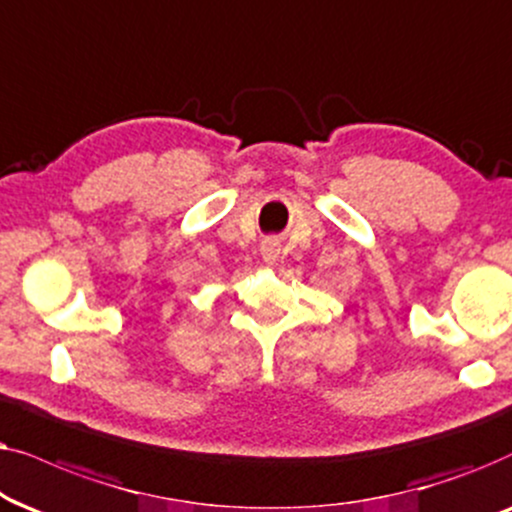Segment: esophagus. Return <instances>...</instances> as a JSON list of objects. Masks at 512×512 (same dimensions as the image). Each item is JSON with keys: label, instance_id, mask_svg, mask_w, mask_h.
Returning <instances> with one entry per match:
<instances>
[{"label": "esophagus", "instance_id": "obj_1", "mask_svg": "<svg viewBox=\"0 0 512 512\" xmlns=\"http://www.w3.org/2000/svg\"><path fill=\"white\" fill-rule=\"evenodd\" d=\"M260 252H262V260L267 262L269 267H274V264L278 262V255H281V248H278L276 241H264Z\"/></svg>", "mask_w": 512, "mask_h": 512}]
</instances>
